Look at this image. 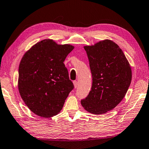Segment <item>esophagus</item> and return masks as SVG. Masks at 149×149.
<instances>
[{"mask_svg": "<svg viewBox=\"0 0 149 149\" xmlns=\"http://www.w3.org/2000/svg\"><path fill=\"white\" fill-rule=\"evenodd\" d=\"M74 87L75 88H77V86H78V82L77 81H74Z\"/></svg>", "mask_w": 149, "mask_h": 149, "instance_id": "obj_1", "label": "esophagus"}]
</instances>
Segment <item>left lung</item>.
Listing matches in <instances>:
<instances>
[{
	"label": "left lung",
	"instance_id": "left-lung-1",
	"mask_svg": "<svg viewBox=\"0 0 149 149\" xmlns=\"http://www.w3.org/2000/svg\"><path fill=\"white\" fill-rule=\"evenodd\" d=\"M84 49L93 84L89 95L81 100V104L92 114H104L124 98L132 81V69L122 49L111 40H103Z\"/></svg>",
	"mask_w": 149,
	"mask_h": 149
}]
</instances>
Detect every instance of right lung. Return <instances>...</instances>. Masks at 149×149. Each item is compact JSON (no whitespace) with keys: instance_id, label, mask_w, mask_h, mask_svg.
<instances>
[{"instance_id":"add662e5","label":"right lung","mask_w":149,"mask_h":149,"mask_svg":"<svg viewBox=\"0 0 149 149\" xmlns=\"http://www.w3.org/2000/svg\"><path fill=\"white\" fill-rule=\"evenodd\" d=\"M74 47L45 39L24 54L19 65L18 89L29 110L50 118L62 109L74 88L64 62Z\"/></svg>"}]
</instances>
